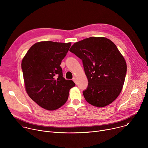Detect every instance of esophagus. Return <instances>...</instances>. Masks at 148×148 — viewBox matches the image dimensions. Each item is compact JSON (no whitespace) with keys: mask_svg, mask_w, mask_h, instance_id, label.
<instances>
[{"mask_svg":"<svg viewBox=\"0 0 148 148\" xmlns=\"http://www.w3.org/2000/svg\"><path fill=\"white\" fill-rule=\"evenodd\" d=\"M73 81L75 83V84H77V80H76V78H73Z\"/></svg>","mask_w":148,"mask_h":148,"instance_id":"1","label":"esophagus"}]
</instances>
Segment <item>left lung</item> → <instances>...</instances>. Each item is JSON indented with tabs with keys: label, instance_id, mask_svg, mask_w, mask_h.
Segmentation results:
<instances>
[{
	"label": "left lung",
	"instance_id": "obj_1",
	"mask_svg": "<svg viewBox=\"0 0 148 148\" xmlns=\"http://www.w3.org/2000/svg\"><path fill=\"white\" fill-rule=\"evenodd\" d=\"M70 51L82 60L88 86L83 95L97 107L112 103L120 94L126 73V63L116 45L103 37L76 42Z\"/></svg>",
	"mask_w": 148,
	"mask_h": 148
}]
</instances>
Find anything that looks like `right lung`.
<instances>
[{
  "mask_svg": "<svg viewBox=\"0 0 148 148\" xmlns=\"http://www.w3.org/2000/svg\"><path fill=\"white\" fill-rule=\"evenodd\" d=\"M71 43L40 41L33 45L22 61L25 86L30 97L40 107L54 111L64 105L70 90L75 86L62 76L60 67Z\"/></svg>",
  "mask_w": 148,
  "mask_h": 148,
  "instance_id": "obj_1",
  "label": "right lung"
}]
</instances>
